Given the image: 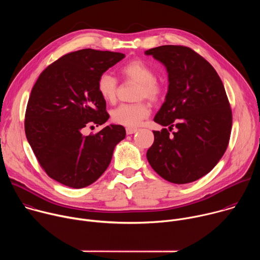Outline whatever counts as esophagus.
<instances>
[{"label": "esophagus", "mask_w": 260, "mask_h": 260, "mask_svg": "<svg viewBox=\"0 0 260 260\" xmlns=\"http://www.w3.org/2000/svg\"><path fill=\"white\" fill-rule=\"evenodd\" d=\"M136 132H138V128H136V127H126V134L127 135H133Z\"/></svg>", "instance_id": "esophagus-1"}]
</instances>
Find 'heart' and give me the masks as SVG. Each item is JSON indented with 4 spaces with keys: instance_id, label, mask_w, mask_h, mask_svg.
Returning <instances> with one entry per match:
<instances>
[{
    "instance_id": "heart-1",
    "label": "heart",
    "mask_w": 260,
    "mask_h": 260,
    "mask_svg": "<svg viewBox=\"0 0 260 260\" xmlns=\"http://www.w3.org/2000/svg\"><path fill=\"white\" fill-rule=\"evenodd\" d=\"M120 75L127 80L138 82L136 99H148L151 102H158L165 92L164 85L155 79V71L146 61L136 58L124 63L120 70ZM96 89L102 99L110 104L116 101L118 82L110 73H103L96 82ZM151 113L150 105L140 101L134 104H122L112 111V120L120 125L133 127L141 124Z\"/></svg>"
}]
</instances>
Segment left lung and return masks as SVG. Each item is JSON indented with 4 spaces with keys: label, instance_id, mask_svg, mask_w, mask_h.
Masks as SVG:
<instances>
[{
    "label": "left lung",
    "instance_id": "obj_1",
    "mask_svg": "<svg viewBox=\"0 0 260 260\" xmlns=\"http://www.w3.org/2000/svg\"><path fill=\"white\" fill-rule=\"evenodd\" d=\"M145 54L164 63L169 74L166 101L154 117L169 129L153 131L147 159L169 182H193L213 170L230 142L233 114L223 83L211 63L189 47L164 45ZM174 126L177 131L170 135Z\"/></svg>",
    "mask_w": 260,
    "mask_h": 260
}]
</instances>
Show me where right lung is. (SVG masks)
Masks as SVG:
<instances>
[{
  "instance_id": "obj_1",
  "label": "right lung",
  "mask_w": 260,
  "mask_h": 260,
  "mask_svg": "<svg viewBox=\"0 0 260 260\" xmlns=\"http://www.w3.org/2000/svg\"><path fill=\"white\" fill-rule=\"evenodd\" d=\"M124 56L89 48L70 52L48 66L30 91L26 139L46 174L66 186L83 188L95 182L125 138L124 127L116 124L83 135L88 125L99 126L109 119L96 82Z\"/></svg>"
}]
</instances>
